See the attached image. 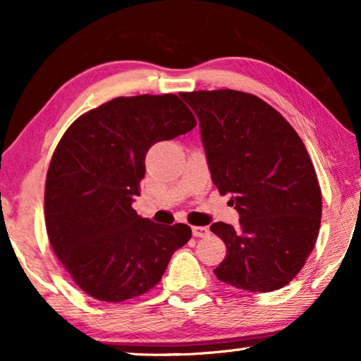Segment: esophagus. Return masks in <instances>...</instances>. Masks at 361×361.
<instances>
[{
    "instance_id": "1",
    "label": "esophagus",
    "mask_w": 361,
    "mask_h": 361,
    "mask_svg": "<svg viewBox=\"0 0 361 361\" xmlns=\"http://www.w3.org/2000/svg\"><path fill=\"white\" fill-rule=\"evenodd\" d=\"M192 235L197 236V238H204V236L210 235V230L207 226H192Z\"/></svg>"
}]
</instances>
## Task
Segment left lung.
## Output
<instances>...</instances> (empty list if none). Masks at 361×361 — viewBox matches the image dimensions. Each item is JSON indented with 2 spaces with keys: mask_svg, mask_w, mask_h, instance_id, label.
Listing matches in <instances>:
<instances>
[{
  "mask_svg": "<svg viewBox=\"0 0 361 361\" xmlns=\"http://www.w3.org/2000/svg\"><path fill=\"white\" fill-rule=\"evenodd\" d=\"M180 97L199 116L212 180L240 214L236 228L210 226L226 246L215 276L250 293L284 288L312 253L322 216V192L302 140L251 93L225 88Z\"/></svg>",
  "mask_w": 361,
  "mask_h": 361,
  "instance_id": "1",
  "label": "left lung"
}]
</instances>
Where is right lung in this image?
I'll list each match as a JSON object with an SVG mask.
<instances>
[{
    "label": "right lung",
    "mask_w": 361,
    "mask_h": 361,
    "mask_svg": "<svg viewBox=\"0 0 361 361\" xmlns=\"http://www.w3.org/2000/svg\"><path fill=\"white\" fill-rule=\"evenodd\" d=\"M197 121L174 93L118 97L78 116L54 151L44 215L52 250L90 298L123 302L159 283L185 224L159 225L133 209L146 152Z\"/></svg>",
    "instance_id": "right-lung-1"
}]
</instances>
